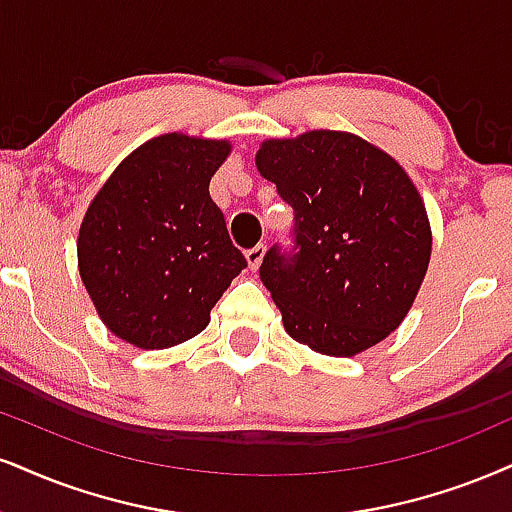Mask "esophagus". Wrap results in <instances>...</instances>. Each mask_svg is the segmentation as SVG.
Returning <instances> with one entry per match:
<instances>
[{
    "mask_svg": "<svg viewBox=\"0 0 512 512\" xmlns=\"http://www.w3.org/2000/svg\"><path fill=\"white\" fill-rule=\"evenodd\" d=\"M263 256H266V246L263 244H256V246H251V249H246V261H249V268L256 270L258 266H261Z\"/></svg>",
    "mask_w": 512,
    "mask_h": 512,
    "instance_id": "34e87169",
    "label": "esophagus"
}]
</instances>
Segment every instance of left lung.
<instances>
[{
	"label": "left lung",
	"instance_id": "8db88e82",
	"mask_svg": "<svg viewBox=\"0 0 512 512\" xmlns=\"http://www.w3.org/2000/svg\"><path fill=\"white\" fill-rule=\"evenodd\" d=\"M256 168L294 211L292 249L273 244L258 270L289 337L339 358L382 342L430 266V220L406 170L334 130L263 142Z\"/></svg>",
	"mask_w": 512,
	"mask_h": 512
}]
</instances>
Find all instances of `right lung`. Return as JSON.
Masks as SVG:
<instances>
[{
  "label": "right lung",
  "instance_id": "obj_1",
  "mask_svg": "<svg viewBox=\"0 0 512 512\" xmlns=\"http://www.w3.org/2000/svg\"><path fill=\"white\" fill-rule=\"evenodd\" d=\"M230 154L220 140L161 135L111 173L78 237L82 285L106 327L140 349L199 334L246 268L208 182Z\"/></svg>",
  "mask_w": 512,
  "mask_h": 512
}]
</instances>
